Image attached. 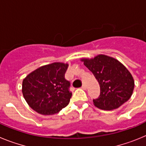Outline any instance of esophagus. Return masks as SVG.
<instances>
[{
    "mask_svg": "<svg viewBox=\"0 0 146 146\" xmlns=\"http://www.w3.org/2000/svg\"><path fill=\"white\" fill-rule=\"evenodd\" d=\"M81 88H82L83 89V90H86V88H87V87H86V84L82 85V87H81Z\"/></svg>",
    "mask_w": 146,
    "mask_h": 146,
    "instance_id": "1",
    "label": "esophagus"
}]
</instances>
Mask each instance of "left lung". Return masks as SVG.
<instances>
[{"mask_svg": "<svg viewBox=\"0 0 146 146\" xmlns=\"http://www.w3.org/2000/svg\"><path fill=\"white\" fill-rule=\"evenodd\" d=\"M99 82L100 95L93 99L96 108L105 110L117 109L132 95L135 82L131 73L115 58L99 55L81 59Z\"/></svg>", "mask_w": 146, "mask_h": 146, "instance_id": "1", "label": "left lung"}]
</instances>
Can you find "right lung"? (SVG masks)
<instances>
[{
  "mask_svg": "<svg viewBox=\"0 0 146 146\" xmlns=\"http://www.w3.org/2000/svg\"><path fill=\"white\" fill-rule=\"evenodd\" d=\"M68 66L64 63H52L39 67L23 80V96L33 110L48 115L68 105L72 95L70 82L65 79Z\"/></svg>",
  "mask_w": 146,
  "mask_h": 146,
  "instance_id": "right-lung-1",
  "label": "right lung"
}]
</instances>
